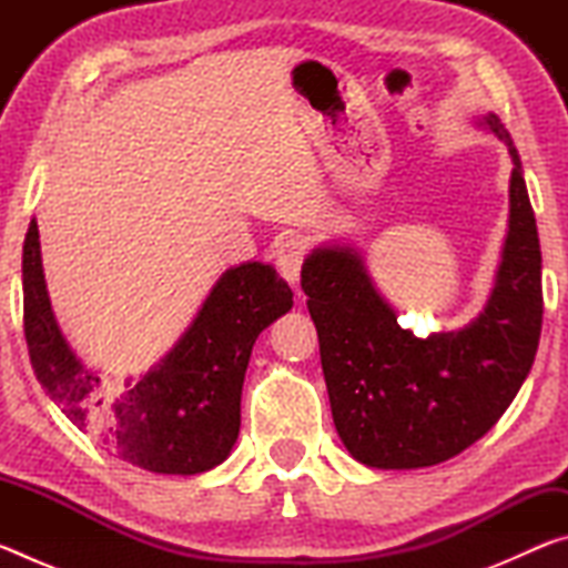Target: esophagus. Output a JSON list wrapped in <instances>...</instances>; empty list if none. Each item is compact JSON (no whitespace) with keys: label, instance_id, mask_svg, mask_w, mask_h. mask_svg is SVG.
<instances>
[{"label":"esophagus","instance_id":"obj_1","mask_svg":"<svg viewBox=\"0 0 568 568\" xmlns=\"http://www.w3.org/2000/svg\"><path fill=\"white\" fill-rule=\"evenodd\" d=\"M305 255H307V240L301 237V235L285 237L283 243L277 245V250H275L277 271H281V275L293 287L297 285V281H301V271H303Z\"/></svg>","mask_w":568,"mask_h":568}]
</instances>
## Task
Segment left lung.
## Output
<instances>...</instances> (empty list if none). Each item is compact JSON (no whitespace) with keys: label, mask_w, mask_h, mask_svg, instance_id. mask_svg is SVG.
Instances as JSON below:
<instances>
[{"label":"left lung","mask_w":568,"mask_h":568,"mask_svg":"<svg viewBox=\"0 0 568 568\" xmlns=\"http://www.w3.org/2000/svg\"><path fill=\"white\" fill-rule=\"evenodd\" d=\"M514 160L508 235L494 293L466 328L416 338L353 247H315L301 285L318 331L335 430L373 468H423L458 456L496 426L534 365L541 335V247L511 134L484 122Z\"/></svg>","instance_id":"1"}]
</instances>
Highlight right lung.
Here are the masks:
<instances>
[{"label": "right lung", "mask_w": 568, "mask_h": 568, "mask_svg": "<svg viewBox=\"0 0 568 568\" xmlns=\"http://www.w3.org/2000/svg\"><path fill=\"white\" fill-rule=\"evenodd\" d=\"M22 293L27 348L47 396L114 458L180 476L230 456L250 351L293 307V291L273 265L230 267L175 348L145 376L120 383L88 368L67 345L47 295L37 220L24 237Z\"/></svg>", "instance_id": "add662e5"}]
</instances>
